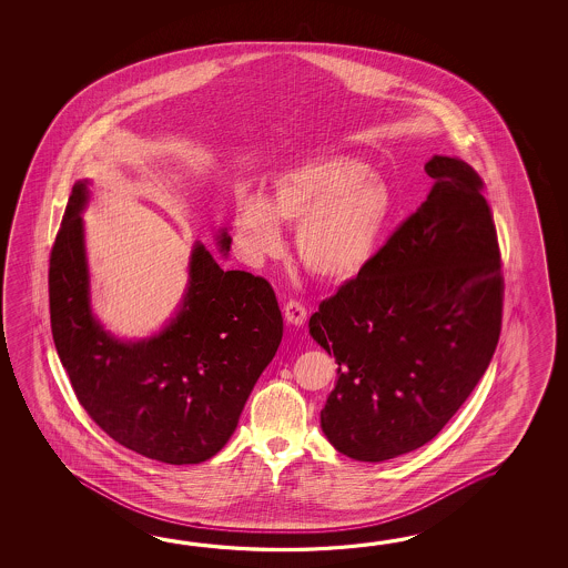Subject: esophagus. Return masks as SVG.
Instances as JSON below:
<instances>
[{"label": "esophagus", "mask_w": 568, "mask_h": 568, "mask_svg": "<svg viewBox=\"0 0 568 568\" xmlns=\"http://www.w3.org/2000/svg\"><path fill=\"white\" fill-rule=\"evenodd\" d=\"M284 316H286L288 325L302 326L304 325V321H306V308H304V304H301L298 301L286 302Z\"/></svg>", "instance_id": "esophagus-1"}]
</instances>
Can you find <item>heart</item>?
<instances>
[{
  "label": "heart",
  "instance_id": "1",
  "mask_svg": "<svg viewBox=\"0 0 568 568\" xmlns=\"http://www.w3.org/2000/svg\"><path fill=\"white\" fill-rule=\"evenodd\" d=\"M394 211L386 181L345 154L308 158L282 170L266 199L247 194L235 211L243 252L264 260L282 252L280 223L296 230L302 266L328 284L357 278L372 264Z\"/></svg>",
  "mask_w": 568,
  "mask_h": 568
}]
</instances>
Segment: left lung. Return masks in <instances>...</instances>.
<instances>
[{
  "mask_svg": "<svg viewBox=\"0 0 568 568\" xmlns=\"http://www.w3.org/2000/svg\"><path fill=\"white\" fill-rule=\"evenodd\" d=\"M435 186L357 278L321 302L311 337L337 362L328 443L382 463L430 443L469 398L501 331L504 278L479 174L433 156Z\"/></svg>",
  "mask_w": 568,
  "mask_h": 568,
  "instance_id": "left-lung-1",
  "label": "left lung"
}]
</instances>
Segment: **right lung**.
I'll list each match as a JSON object with an SVG mask.
<instances>
[{
  "label": "right lung",
  "instance_id": "add662e5",
  "mask_svg": "<svg viewBox=\"0 0 568 568\" xmlns=\"http://www.w3.org/2000/svg\"><path fill=\"white\" fill-rule=\"evenodd\" d=\"M89 184L74 182L50 254V325L62 367L87 414L138 455L194 465L235 433L257 377L282 341L272 286L223 270L194 242L179 311L152 337L118 338L91 308L85 225ZM227 230L219 235L230 255Z\"/></svg>",
  "mask_w": 568,
  "mask_h": 568
}]
</instances>
